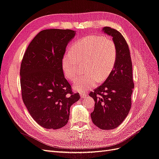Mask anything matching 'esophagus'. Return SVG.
Wrapping results in <instances>:
<instances>
[{"instance_id":"esophagus-1","label":"esophagus","mask_w":159,"mask_h":159,"mask_svg":"<svg viewBox=\"0 0 159 159\" xmlns=\"http://www.w3.org/2000/svg\"><path fill=\"white\" fill-rule=\"evenodd\" d=\"M80 97L82 98H84L87 97L88 94H87V93H80Z\"/></svg>"}]
</instances>
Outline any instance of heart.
Returning <instances> with one entry per match:
<instances>
[{
	"label": "heart",
	"instance_id": "b5f03b06",
	"mask_svg": "<svg viewBox=\"0 0 159 159\" xmlns=\"http://www.w3.org/2000/svg\"><path fill=\"white\" fill-rule=\"evenodd\" d=\"M117 48L109 37L90 35L76 42L70 51L66 52L61 60L64 75L73 81L80 74L81 63H85L86 75L75 81L76 91L84 92L94 87L112 72L117 60Z\"/></svg>",
	"mask_w": 159,
	"mask_h": 159
}]
</instances>
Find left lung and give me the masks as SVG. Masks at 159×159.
I'll list each match as a JSON object with an SVG mask.
<instances>
[{
    "label": "left lung",
    "mask_w": 159,
    "mask_h": 159,
    "mask_svg": "<svg viewBox=\"0 0 159 159\" xmlns=\"http://www.w3.org/2000/svg\"><path fill=\"white\" fill-rule=\"evenodd\" d=\"M104 33L113 37L116 45L117 60L112 72L103 83L89 96L95 102L91 119L102 130L118 127L131 108L134 89L132 65L128 46L120 33L109 27L102 29Z\"/></svg>",
    "instance_id": "left-lung-1"
}]
</instances>
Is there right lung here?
Instances as JSON below:
<instances>
[{"instance_id": "right-lung-1", "label": "right lung", "mask_w": 159, "mask_h": 159, "mask_svg": "<svg viewBox=\"0 0 159 159\" xmlns=\"http://www.w3.org/2000/svg\"><path fill=\"white\" fill-rule=\"evenodd\" d=\"M70 29H46L28 46L21 64L23 103L33 119L47 129L66 125L70 107L80 99L64 77L61 60L75 36Z\"/></svg>"}]
</instances>
